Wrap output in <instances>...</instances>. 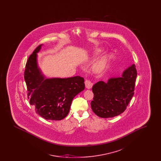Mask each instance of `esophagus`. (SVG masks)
Returning a JSON list of instances; mask_svg holds the SVG:
<instances>
[{"mask_svg": "<svg viewBox=\"0 0 161 161\" xmlns=\"http://www.w3.org/2000/svg\"><path fill=\"white\" fill-rule=\"evenodd\" d=\"M85 86H86V87L87 89H91L92 87V86H93V83H92L91 81L86 80L85 81Z\"/></svg>", "mask_w": 161, "mask_h": 161, "instance_id": "obj_1", "label": "esophagus"}]
</instances>
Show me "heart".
Returning a JSON list of instances; mask_svg holds the SVG:
<instances>
[{
	"label": "heart",
	"instance_id": "obj_1",
	"mask_svg": "<svg viewBox=\"0 0 161 161\" xmlns=\"http://www.w3.org/2000/svg\"><path fill=\"white\" fill-rule=\"evenodd\" d=\"M101 51H102V49H100V48L96 49L93 53V56H96L97 55L100 54V53L101 52ZM106 61H107V56L106 55L103 56L98 61H97L95 63V64L93 66L94 70L95 72H101L104 68V67L106 64Z\"/></svg>",
	"mask_w": 161,
	"mask_h": 161
}]
</instances>
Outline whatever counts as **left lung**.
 Instances as JSON below:
<instances>
[{"instance_id": "left-lung-1", "label": "left lung", "mask_w": 161, "mask_h": 161, "mask_svg": "<svg viewBox=\"0 0 161 161\" xmlns=\"http://www.w3.org/2000/svg\"><path fill=\"white\" fill-rule=\"evenodd\" d=\"M137 71L133 64L123 71L121 77H112L107 82L98 81L92 87L93 112L103 118L121 114L134 95Z\"/></svg>"}]
</instances>
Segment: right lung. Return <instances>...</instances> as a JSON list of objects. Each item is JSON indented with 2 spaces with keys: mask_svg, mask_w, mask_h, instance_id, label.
I'll list each match as a JSON object with an SVG mask.
<instances>
[{
  "mask_svg": "<svg viewBox=\"0 0 161 161\" xmlns=\"http://www.w3.org/2000/svg\"><path fill=\"white\" fill-rule=\"evenodd\" d=\"M42 46L34 50L26 64L24 78L28 97L36 114L47 120H61L69 114L74 98L84 90V78L80 76L47 78L37 62V53Z\"/></svg>",
  "mask_w": 161,
  "mask_h": 161,
  "instance_id": "1",
  "label": "right lung"
}]
</instances>
